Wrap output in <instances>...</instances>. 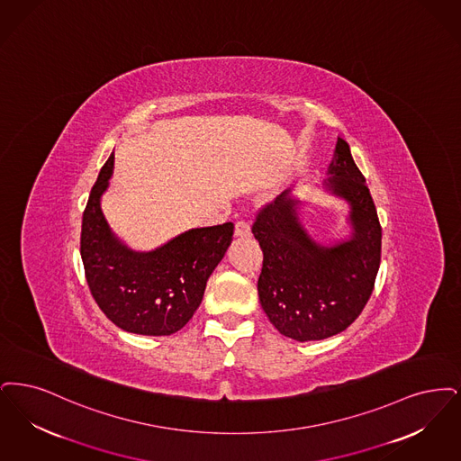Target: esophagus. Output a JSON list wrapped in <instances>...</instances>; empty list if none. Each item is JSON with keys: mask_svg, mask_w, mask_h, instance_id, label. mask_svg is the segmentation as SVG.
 Segmentation results:
<instances>
[{"mask_svg": "<svg viewBox=\"0 0 461 461\" xmlns=\"http://www.w3.org/2000/svg\"><path fill=\"white\" fill-rule=\"evenodd\" d=\"M234 236L236 238H249L251 236V227L248 221H240L236 223V229H234Z\"/></svg>", "mask_w": 461, "mask_h": 461, "instance_id": "esophagus-1", "label": "esophagus"}]
</instances>
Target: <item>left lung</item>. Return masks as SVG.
I'll list each match as a JSON object with an SVG mask.
<instances>
[{
  "mask_svg": "<svg viewBox=\"0 0 461 461\" xmlns=\"http://www.w3.org/2000/svg\"><path fill=\"white\" fill-rule=\"evenodd\" d=\"M329 174L325 189L351 206L349 240L330 246L312 240L291 189L265 204L251 229L263 251L261 308L281 334L300 342L327 339L357 321L381 265L377 210L349 144L340 138Z\"/></svg>",
  "mask_w": 461,
  "mask_h": 461,
  "instance_id": "left-lung-1",
  "label": "left lung"
}]
</instances>
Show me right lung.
<instances>
[{
	"mask_svg": "<svg viewBox=\"0 0 461 461\" xmlns=\"http://www.w3.org/2000/svg\"><path fill=\"white\" fill-rule=\"evenodd\" d=\"M113 174L103 165L82 215L80 257L101 312L132 334L170 336L193 319L206 281L230 246L234 223L191 229L160 248L140 253L117 240L101 212Z\"/></svg>",
	"mask_w": 461,
	"mask_h": 461,
	"instance_id": "add662e5",
	"label": "right lung"
}]
</instances>
